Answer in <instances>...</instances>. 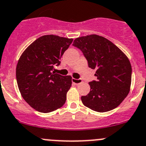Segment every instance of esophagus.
Wrapping results in <instances>:
<instances>
[{"instance_id":"esophagus-1","label":"esophagus","mask_w":146,"mask_h":146,"mask_svg":"<svg viewBox=\"0 0 146 146\" xmlns=\"http://www.w3.org/2000/svg\"><path fill=\"white\" fill-rule=\"evenodd\" d=\"M72 82H73V83H74L75 85H78V84H80V83H82V79L73 78L72 79Z\"/></svg>"}]
</instances>
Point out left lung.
Here are the masks:
<instances>
[{
	"mask_svg": "<svg viewBox=\"0 0 146 146\" xmlns=\"http://www.w3.org/2000/svg\"><path fill=\"white\" fill-rule=\"evenodd\" d=\"M73 46L83 52L97 76V81L89 83L88 94L81 97L83 105L100 113L118 107L131 89L132 68L126 55L107 38L95 34L77 38Z\"/></svg>",
	"mask_w": 146,
	"mask_h": 146,
	"instance_id": "8db88e82",
	"label": "left lung"
}]
</instances>
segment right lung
Returning <instances> with one entry per match:
<instances>
[{
    "label": "right lung",
    "mask_w": 146,
    "mask_h": 146,
    "mask_svg": "<svg viewBox=\"0 0 146 146\" xmlns=\"http://www.w3.org/2000/svg\"><path fill=\"white\" fill-rule=\"evenodd\" d=\"M73 38L46 35L33 42L23 51L16 66V79L21 96L30 106L41 113L60 108L71 87L72 77L52 71L58 66Z\"/></svg>",
    "instance_id": "add662e5"
}]
</instances>
